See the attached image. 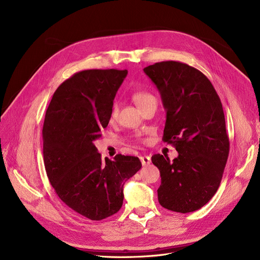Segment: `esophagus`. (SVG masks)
<instances>
[{"mask_svg":"<svg viewBox=\"0 0 260 260\" xmlns=\"http://www.w3.org/2000/svg\"><path fill=\"white\" fill-rule=\"evenodd\" d=\"M140 160H141L142 166H148L149 163H151V158H149L148 156H141Z\"/></svg>","mask_w":260,"mask_h":260,"instance_id":"obj_1","label":"esophagus"}]
</instances>
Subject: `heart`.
<instances>
[{"instance_id": "obj_1", "label": "heart", "mask_w": 260, "mask_h": 260, "mask_svg": "<svg viewBox=\"0 0 260 260\" xmlns=\"http://www.w3.org/2000/svg\"><path fill=\"white\" fill-rule=\"evenodd\" d=\"M132 99L136 104H137V106L141 109V111L148 104L157 103V99H156L155 95L152 92H149L148 90H144V89L135 90L132 93ZM118 112H119V105L117 103H114V105L112 107V111H111V116H109V118L114 120L117 117Z\"/></svg>"}]
</instances>
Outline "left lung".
I'll return each mask as SVG.
<instances>
[{
	"label": "left lung",
	"mask_w": 260,
	"mask_h": 260,
	"mask_svg": "<svg viewBox=\"0 0 260 260\" xmlns=\"http://www.w3.org/2000/svg\"><path fill=\"white\" fill-rule=\"evenodd\" d=\"M167 111L162 140L173 144L178 157L156 154L159 169L158 200L173 212L202 208L217 192L230 152V141L219 95L211 81L185 63L163 61L144 68Z\"/></svg>",
	"instance_id": "left-lung-1"
}]
</instances>
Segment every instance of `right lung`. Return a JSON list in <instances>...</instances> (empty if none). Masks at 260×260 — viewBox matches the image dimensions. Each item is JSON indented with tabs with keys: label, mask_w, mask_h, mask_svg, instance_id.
<instances>
[{
	"label": "right lung",
	"mask_w": 260,
	"mask_h": 260,
	"mask_svg": "<svg viewBox=\"0 0 260 260\" xmlns=\"http://www.w3.org/2000/svg\"><path fill=\"white\" fill-rule=\"evenodd\" d=\"M127 71L76 73L54 91L43 125L46 174L59 198L79 215L102 220L123 203V185L142 165L138 157L101 159L93 141L109 122L116 92Z\"/></svg>",
	"instance_id": "add662e5"
}]
</instances>
